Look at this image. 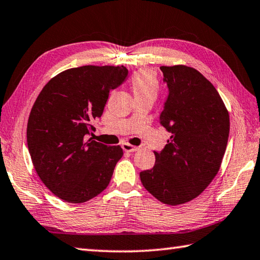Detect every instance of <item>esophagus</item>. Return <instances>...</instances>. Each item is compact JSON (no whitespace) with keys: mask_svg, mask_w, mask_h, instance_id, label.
Segmentation results:
<instances>
[{"mask_svg":"<svg viewBox=\"0 0 260 260\" xmlns=\"http://www.w3.org/2000/svg\"><path fill=\"white\" fill-rule=\"evenodd\" d=\"M122 149L124 151H126V152H134V151H137L138 149H139V148L136 147V146L130 145L129 142H123V144H122Z\"/></svg>","mask_w":260,"mask_h":260,"instance_id":"obj_1","label":"esophagus"}]
</instances>
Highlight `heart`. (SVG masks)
<instances>
[{"mask_svg": "<svg viewBox=\"0 0 260 260\" xmlns=\"http://www.w3.org/2000/svg\"><path fill=\"white\" fill-rule=\"evenodd\" d=\"M130 85L136 98L156 99L159 92V82L156 74L150 70L142 68L132 74Z\"/></svg>", "mask_w": 260, "mask_h": 260, "instance_id": "1", "label": "heart"}]
</instances>
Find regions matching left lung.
Here are the masks:
<instances>
[{"mask_svg": "<svg viewBox=\"0 0 260 260\" xmlns=\"http://www.w3.org/2000/svg\"><path fill=\"white\" fill-rule=\"evenodd\" d=\"M169 94L159 115L172 132L155 166L140 173L152 197L168 205L187 203L213 181L230 130L229 112L212 83L193 67L161 66Z\"/></svg>", "mask_w": 260, "mask_h": 260, "instance_id": "8db88e82", "label": "left lung"}]
</instances>
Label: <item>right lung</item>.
<instances>
[{
	"mask_svg": "<svg viewBox=\"0 0 260 260\" xmlns=\"http://www.w3.org/2000/svg\"><path fill=\"white\" fill-rule=\"evenodd\" d=\"M124 66H82L52 77L29 115L26 141L37 174L50 192L70 203H84L108 187L120 146L87 139L95 130L111 89L122 83Z\"/></svg>",
	"mask_w": 260,
	"mask_h": 260,
	"instance_id": "add662e5",
	"label": "right lung"
}]
</instances>
